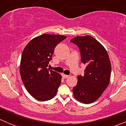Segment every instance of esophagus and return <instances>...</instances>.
Listing matches in <instances>:
<instances>
[{
    "mask_svg": "<svg viewBox=\"0 0 126 126\" xmlns=\"http://www.w3.org/2000/svg\"><path fill=\"white\" fill-rule=\"evenodd\" d=\"M62 77H63L64 79H67V77H69V75H65V74H62Z\"/></svg>",
    "mask_w": 126,
    "mask_h": 126,
    "instance_id": "obj_1",
    "label": "esophagus"
}]
</instances>
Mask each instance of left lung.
<instances>
[{
	"mask_svg": "<svg viewBox=\"0 0 126 126\" xmlns=\"http://www.w3.org/2000/svg\"><path fill=\"white\" fill-rule=\"evenodd\" d=\"M71 42L79 47L81 61L86 64L84 75H78L73 88L74 97L81 103L89 104L96 101L108 86L111 64L106 50L90 35L77 36Z\"/></svg>",
	"mask_w": 126,
	"mask_h": 126,
	"instance_id": "8db88e82",
	"label": "left lung"
}]
</instances>
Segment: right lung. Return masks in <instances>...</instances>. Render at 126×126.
Returning <instances> with one entry per match:
<instances>
[{"label":"right lung","instance_id":"1","mask_svg":"<svg viewBox=\"0 0 126 126\" xmlns=\"http://www.w3.org/2000/svg\"><path fill=\"white\" fill-rule=\"evenodd\" d=\"M66 38L61 35L44 34L32 39L25 46L20 61L21 79L28 92L39 101L55 96L62 76L47 69L54 49Z\"/></svg>","mask_w":126,"mask_h":126}]
</instances>
